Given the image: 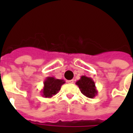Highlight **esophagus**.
<instances>
[{
	"mask_svg": "<svg viewBox=\"0 0 133 133\" xmlns=\"http://www.w3.org/2000/svg\"><path fill=\"white\" fill-rule=\"evenodd\" d=\"M67 82L68 83H71L72 84V83H74V80L73 79H72V80H68V81H67Z\"/></svg>",
	"mask_w": 133,
	"mask_h": 133,
	"instance_id": "esophagus-1",
	"label": "esophagus"
}]
</instances>
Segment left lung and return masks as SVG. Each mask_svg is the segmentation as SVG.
<instances>
[{
    "label": "left lung",
    "mask_w": 133,
    "mask_h": 133,
    "mask_svg": "<svg viewBox=\"0 0 133 133\" xmlns=\"http://www.w3.org/2000/svg\"><path fill=\"white\" fill-rule=\"evenodd\" d=\"M76 84L79 86L81 93L88 98L92 99L98 93L95 81L90 77L81 76V79L76 82Z\"/></svg>",
    "instance_id": "1"
}]
</instances>
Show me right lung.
<instances>
[{
    "label": "right lung",
    "instance_id": "right-lung-1",
    "mask_svg": "<svg viewBox=\"0 0 133 133\" xmlns=\"http://www.w3.org/2000/svg\"><path fill=\"white\" fill-rule=\"evenodd\" d=\"M65 83L63 79H58L53 77H48L43 82V88L41 90L42 96L45 98H51L57 94L61 85Z\"/></svg>",
    "mask_w": 133,
    "mask_h": 133
}]
</instances>
